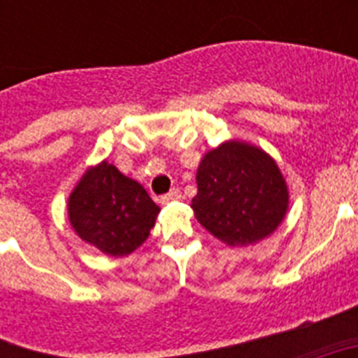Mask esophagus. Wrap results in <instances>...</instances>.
<instances>
[{
	"mask_svg": "<svg viewBox=\"0 0 358 358\" xmlns=\"http://www.w3.org/2000/svg\"><path fill=\"white\" fill-rule=\"evenodd\" d=\"M179 199H181V192H179L177 188H173L172 192H169L166 195H163V197L159 199V202L161 204H170V202H176V201H179Z\"/></svg>",
	"mask_w": 358,
	"mask_h": 358,
	"instance_id": "obj_1",
	"label": "esophagus"
}]
</instances>
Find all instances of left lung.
I'll list each match as a JSON object with an SVG mask.
<instances>
[{
    "label": "left lung",
    "mask_w": 358,
    "mask_h": 358,
    "mask_svg": "<svg viewBox=\"0 0 358 358\" xmlns=\"http://www.w3.org/2000/svg\"><path fill=\"white\" fill-rule=\"evenodd\" d=\"M195 179V218L229 248L271 236L289 211V186L280 166L248 141H224L206 152Z\"/></svg>",
    "instance_id": "left-lung-1"
}]
</instances>
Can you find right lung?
I'll use <instances>...</instances> for the list:
<instances>
[{
	"label": "right lung",
	"instance_id": "add662e5",
	"mask_svg": "<svg viewBox=\"0 0 358 358\" xmlns=\"http://www.w3.org/2000/svg\"><path fill=\"white\" fill-rule=\"evenodd\" d=\"M159 206L147 189L103 159L85 170L68 197L73 231L103 255L122 258L148 238Z\"/></svg>",
	"mask_w": 358,
	"mask_h": 358
}]
</instances>
